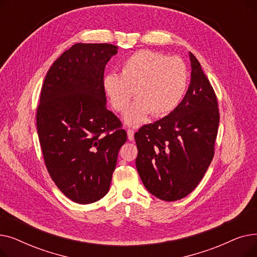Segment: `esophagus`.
<instances>
[{
  "mask_svg": "<svg viewBox=\"0 0 257 257\" xmlns=\"http://www.w3.org/2000/svg\"><path fill=\"white\" fill-rule=\"evenodd\" d=\"M127 136H128L129 141H133L134 140V131L132 129H128L127 130Z\"/></svg>",
  "mask_w": 257,
  "mask_h": 257,
  "instance_id": "34e87169",
  "label": "esophagus"
}]
</instances>
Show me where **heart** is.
Segmentation results:
<instances>
[{"label": "heart", "instance_id": "obj_1", "mask_svg": "<svg viewBox=\"0 0 257 257\" xmlns=\"http://www.w3.org/2000/svg\"><path fill=\"white\" fill-rule=\"evenodd\" d=\"M188 85V70L179 57H168L152 50H140L120 65V75L108 73L103 78V89L110 104L124 112L125 124L139 127L150 113L165 116L177 108Z\"/></svg>", "mask_w": 257, "mask_h": 257}]
</instances>
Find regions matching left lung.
Instances as JSON below:
<instances>
[{
	"instance_id": "obj_1",
	"label": "left lung",
	"mask_w": 257,
	"mask_h": 257,
	"mask_svg": "<svg viewBox=\"0 0 257 257\" xmlns=\"http://www.w3.org/2000/svg\"><path fill=\"white\" fill-rule=\"evenodd\" d=\"M191 83L175 110L136 134L140 177L153 196L176 201L192 193L214 154L220 113L214 90L190 52Z\"/></svg>"
}]
</instances>
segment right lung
Wrapping results in <instances>:
<instances>
[{
  "label": "right lung",
  "instance_id": "obj_1",
  "mask_svg": "<svg viewBox=\"0 0 257 257\" xmlns=\"http://www.w3.org/2000/svg\"><path fill=\"white\" fill-rule=\"evenodd\" d=\"M117 53L110 44H76L47 73L36 113L45 164L59 190L79 204L109 191L120 147L119 119L106 107L104 70Z\"/></svg>",
  "mask_w": 257,
  "mask_h": 257
}]
</instances>
